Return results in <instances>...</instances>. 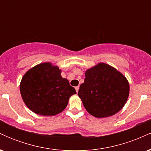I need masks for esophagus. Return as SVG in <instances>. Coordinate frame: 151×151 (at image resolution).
<instances>
[{
  "instance_id": "34e87169",
  "label": "esophagus",
  "mask_w": 151,
  "mask_h": 151,
  "mask_svg": "<svg viewBox=\"0 0 151 151\" xmlns=\"http://www.w3.org/2000/svg\"><path fill=\"white\" fill-rule=\"evenodd\" d=\"M79 86H76V87H75V89H76V91H77V92H78V91H79Z\"/></svg>"
}]
</instances>
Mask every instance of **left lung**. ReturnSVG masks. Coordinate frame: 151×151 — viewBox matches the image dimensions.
I'll use <instances>...</instances> for the list:
<instances>
[{
  "mask_svg": "<svg viewBox=\"0 0 151 151\" xmlns=\"http://www.w3.org/2000/svg\"><path fill=\"white\" fill-rule=\"evenodd\" d=\"M130 86L121 72L108 64L99 62L85 72L78 96L88 113L96 118L109 117L127 101Z\"/></svg>",
  "mask_w": 151,
  "mask_h": 151,
  "instance_id": "8db88e82",
  "label": "left lung"
}]
</instances>
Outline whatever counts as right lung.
Masks as SVG:
<instances>
[{
	"label": "right lung",
	"instance_id": "add662e5",
	"mask_svg": "<svg viewBox=\"0 0 151 151\" xmlns=\"http://www.w3.org/2000/svg\"><path fill=\"white\" fill-rule=\"evenodd\" d=\"M62 70L51 62H43L27 70L20 84L22 99L38 115L52 116L65 110L76 90L61 76Z\"/></svg>",
	"mask_w": 151,
	"mask_h": 151
}]
</instances>
